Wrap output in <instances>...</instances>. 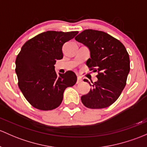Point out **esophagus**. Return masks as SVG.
I'll return each instance as SVG.
<instances>
[{
  "mask_svg": "<svg viewBox=\"0 0 147 147\" xmlns=\"http://www.w3.org/2000/svg\"><path fill=\"white\" fill-rule=\"evenodd\" d=\"M82 82V78H80V77H78V80H77V84H80V83H81Z\"/></svg>",
  "mask_w": 147,
  "mask_h": 147,
  "instance_id": "obj_1",
  "label": "esophagus"
}]
</instances>
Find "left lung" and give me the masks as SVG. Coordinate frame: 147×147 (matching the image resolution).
Masks as SVG:
<instances>
[{
	"label": "left lung",
	"instance_id": "1",
	"mask_svg": "<svg viewBox=\"0 0 147 147\" xmlns=\"http://www.w3.org/2000/svg\"><path fill=\"white\" fill-rule=\"evenodd\" d=\"M75 40L89 49L90 58L86 64L97 72L98 80L91 84L92 89L82 96L83 104L89 109H103L114 103L126 85L129 72V57L124 45L109 34L101 31L86 29Z\"/></svg>",
	"mask_w": 147,
	"mask_h": 147
}]
</instances>
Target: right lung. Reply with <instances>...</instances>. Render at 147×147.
Instances as JSON below:
<instances>
[{
  "mask_svg": "<svg viewBox=\"0 0 147 147\" xmlns=\"http://www.w3.org/2000/svg\"><path fill=\"white\" fill-rule=\"evenodd\" d=\"M78 34L47 31L29 39L22 47L15 61L18 86L36 109H56L63 101L65 89L76 83L75 72L67 71L58 75L54 65L63 58V44Z\"/></svg>",
  "mask_w": 147,
  "mask_h": 147,
  "instance_id": "right-lung-1",
  "label": "right lung"
}]
</instances>
